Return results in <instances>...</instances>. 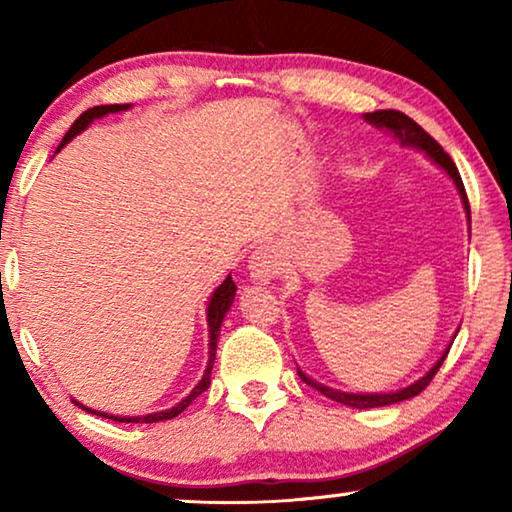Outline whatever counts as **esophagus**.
<instances>
[{"mask_svg": "<svg viewBox=\"0 0 512 512\" xmlns=\"http://www.w3.org/2000/svg\"><path fill=\"white\" fill-rule=\"evenodd\" d=\"M279 270V261H277V251L272 247H258L254 254L249 258V275L256 282H270L272 277L277 275Z\"/></svg>", "mask_w": 512, "mask_h": 512, "instance_id": "obj_1", "label": "esophagus"}]
</instances>
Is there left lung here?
<instances>
[{
    "instance_id": "obj_1",
    "label": "left lung",
    "mask_w": 512,
    "mask_h": 512,
    "mask_svg": "<svg viewBox=\"0 0 512 512\" xmlns=\"http://www.w3.org/2000/svg\"><path fill=\"white\" fill-rule=\"evenodd\" d=\"M366 121L373 123L375 128H384L389 130L391 135H394L401 146H412V149H419L424 151L426 156H429L433 163H436L440 170L447 172V177L454 181V186H457V191L461 195V202H464V209L468 214V221H471V207H468V198H466V188H464V181L459 177V170L457 165H454V160L447 156L443 151V146H440L436 139H433L429 132H426L422 125H417L412 121L410 116H405L403 111H396V109H382V111H373V114H366ZM452 347V345H450ZM450 347L445 349L443 356L433 363V368L426 373L424 377H419L417 382H412L410 387L405 389H398V391H391V394H347V391H338V389H331L326 387V384H319L314 382L312 377H307L303 370H298L300 380L305 384H310L317 391H321L326 398H331L335 403H342V405H349V408H359V410H366V408H382V405H391V403H401V401H408V398L422 394V391L429 387V382L436 377L438 368L443 366L445 356L450 354Z\"/></svg>"
}]
</instances>
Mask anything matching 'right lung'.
Here are the masks:
<instances>
[{"label":"right lung","instance_id":"right-lung-1","mask_svg":"<svg viewBox=\"0 0 512 512\" xmlns=\"http://www.w3.org/2000/svg\"><path fill=\"white\" fill-rule=\"evenodd\" d=\"M130 109V104H102V107H93L88 111H83V114L76 118V121L72 123V128L67 130L65 139H62L58 151L65 146L67 142H72V139L79 135V132H83L88 128L90 123L95 121V118H102L107 114H118V111H125ZM235 291L237 286L233 282V277H226L223 279V284L219 286V289L214 291L212 300H209L207 305V326H209V361H207V368H205V375H202V380L195 384L191 394H188L184 401H179L174 408L170 410H160V412H151V415H137V417H118V415H109V412H100V410H93V408H86V405L74 401V405H79V408H83L86 412H90V415H97V417H104V419H114V422H125V424H153V422H165V419H172L177 417L179 412H184L188 405H191L195 398H198L202 391H207L209 382H212V368H214V359H216V342H219V331H221V324H223V317H226V312L230 310V305H233L235 300Z\"/></svg>","mask_w":512,"mask_h":512}]
</instances>
